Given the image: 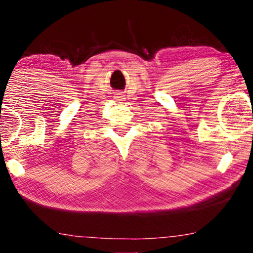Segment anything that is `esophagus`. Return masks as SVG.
<instances>
[{
  "mask_svg": "<svg viewBox=\"0 0 253 253\" xmlns=\"http://www.w3.org/2000/svg\"><path fill=\"white\" fill-rule=\"evenodd\" d=\"M115 100L117 101H124V95H123V92H117V94H115Z\"/></svg>",
  "mask_w": 253,
  "mask_h": 253,
  "instance_id": "obj_1",
  "label": "esophagus"
}]
</instances>
